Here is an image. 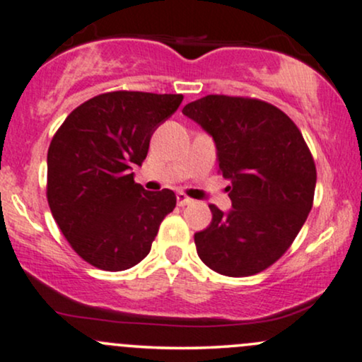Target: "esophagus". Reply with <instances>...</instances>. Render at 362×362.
I'll use <instances>...</instances> for the list:
<instances>
[{
    "instance_id": "34e87169",
    "label": "esophagus",
    "mask_w": 362,
    "mask_h": 362,
    "mask_svg": "<svg viewBox=\"0 0 362 362\" xmlns=\"http://www.w3.org/2000/svg\"><path fill=\"white\" fill-rule=\"evenodd\" d=\"M177 202H178V206H189V204H192V199L189 197V195H185L184 192H178L177 194Z\"/></svg>"
}]
</instances>
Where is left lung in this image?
<instances>
[{
	"instance_id": "8db88e82",
	"label": "left lung",
	"mask_w": 362,
	"mask_h": 362,
	"mask_svg": "<svg viewBox=\"0 0 362 362\" xmlns=\"http://www.w3.org/2000/svg\"><path fill=\"white\" fill-rule=\"evenodd\" d=\"M184 115L213 136L219 172L231 180L233 209L209 206L213 221L194 235L197 255L214 272L247 277L284 255L313 206L317 168L296 124L272 103L207 95Z\"/></svg>"
}]
</instances>
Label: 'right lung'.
Instances as JSON below:
<instances>
[{
	"label": "right lung",
	"instance_id": "add662e5",
	"mask_svg": "<svg viewBox=\"0 0 362 362\" xmlns=\"http://www.w3.org/2000/svg\"><path fill=\"white\" fill-rule=\"evenodd\" d=\"M182 100L184 95L109 91L76 107L54 134L49 207L73 250L93 267H134L175 209L173 190H144L131 167L143 163L153 132Z\"/></svg>",
	"mask_w": 362,
	"mask_h": 362
}]
</instances>
